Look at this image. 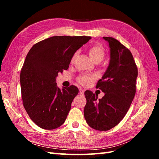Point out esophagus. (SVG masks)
Segmentation results:
<instances>
[{
  "label": "esophagus",
  "instance_id": "obj_1",
  "mask_svg": "<svg viewBox=\"0 0 159 159\" xmlns=\"http://www.w3.org/2000/svg\"><path fill=\"white\" fill-rule=\"evenodd\" d=\"M79 91H80V93L81 95H84V91H85V90H84V89H81V88H80V89H79Z\"/></svg>",
  "mask_w": 159,
  "mask_h": 159
}]
</instances>
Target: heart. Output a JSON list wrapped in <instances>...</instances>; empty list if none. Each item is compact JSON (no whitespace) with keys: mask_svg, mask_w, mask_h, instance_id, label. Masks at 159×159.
Returning a JSON list of instances; mask_svg holds the SVG:
<instances>
[{"mask_svg":"<svg viewBox=\"0 0 159 159\" xmlns=\"http://www.w3.org/2000/svg\"><path fill=\"white\" fill-rule=\"evenodd\" d=\"M88 52L91 59L95 63H99V62L102 61L105 57V51L103 48V47L100 44H95L89 48ZM78 54V52L76 51L72 55L71 58V62L73 63L75 61L77 56ZM95 79V75H91V74H81L80 75L78 78V81L80 84L83 85H88L93 80Z\"/></svg>","mask_w":159,"mask_h":159,"instance_id":"1","label":"heart"}]
</instances>
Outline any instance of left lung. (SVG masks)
Wrapping results in <instances>:
<instances>
[{"mask_svg":"<svg viewBox=\"0 0 159 159\" xmlns=\"http://www.w3.org/2000/svg\"><path fill=\"white\" fill-rule=\"evenodd\" d=\"M109 43L110 61L96 85L105 93L102 99L87 90L84 117L89 126L107 131L118 125L131 106L136 93L138 70L130 50L112 37H103Z\"/></svg>","mask_w":159,"mask_h":159,"instance_id":"obj_1","label":"left lung"}]
</instances>
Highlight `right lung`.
I'll list each match as a JSON object with an SVG mask.
<instances>
[{
	"instance_id": "right-lung-1",
	"label": "right lung",
	"mask_w": 159,
	"mask_h": 159,
	"mask_svg": "<svg viewBox=\"0 0 159 159\" xmlns=\"http://www.w3.org/2000/svg\"><path fill=\"white\" fill-rule=\"evenodd\" d=\"M90 36H52L34 45L20 71L23 105L32 121L44 129L63 124L79 90L75 85L60 89L56 78L68 70L74 53Z\"/></svg>"
}]
</instances>
